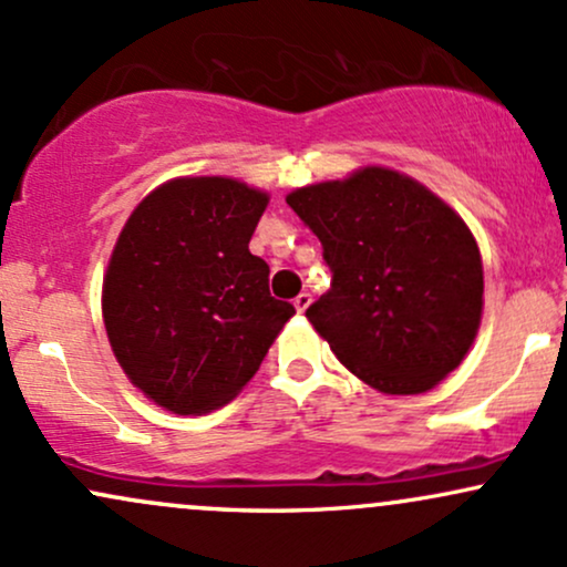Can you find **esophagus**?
<instances>
[{
	"mask_svg": "<svg viewBox=\"0 0 567 567\" xmlns=\"http://www.w3.org/2000/svg\"><path fill=\"white\" fill-rule=\"evenodd\" d=\"M309 303H311V296H309V292H298L296 301H292V306H296V309L301 311V315H303L306 309H309Z\"/></svg>",
	"mask_w": 567,
	"mask_h": 567,
	"instance_id": "34e87169",
	"label": "esophagus"
}]
</instances>
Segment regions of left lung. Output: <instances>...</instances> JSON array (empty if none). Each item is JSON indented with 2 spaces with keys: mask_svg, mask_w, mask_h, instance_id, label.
<instances>
[{
  "mask_svg": "<svg viewBox=\"0 0 567 567\" xmlns=\"http://www.w3.org/2000/svg\"><path fill=\"white\" fill-rule=\"evenodd\" d=\"M288 205L333 275L306 317L357 379L421 394L461 365L483 315V261L445 202L408 175L365 167L298 188Z\"/></svg>",
  "mask_w": 567,
  "mask_h": 567,
  "instance_id": "obj_1",
  "label": "left lung"
}]
</instances>
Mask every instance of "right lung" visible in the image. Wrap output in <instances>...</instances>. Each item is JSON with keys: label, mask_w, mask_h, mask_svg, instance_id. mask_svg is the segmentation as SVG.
<instances>
[{"label": "right lung", "mask_w": 567, "mask_h": 567, "mask_svg": "<svg viewBox=\"0 0 567 567\" xmlns=\"http://www.w3.org/2000/svg\"><path fill=\"white\" fill-rule=\"evenodd\" d=\"M264 192L178 178L127 218L103 277V322L127 379L178 415L216 410L261 368L292 303L250 252Z\"/></svg>", "instance_id": "right-lung-1"}]
</instances>
